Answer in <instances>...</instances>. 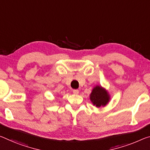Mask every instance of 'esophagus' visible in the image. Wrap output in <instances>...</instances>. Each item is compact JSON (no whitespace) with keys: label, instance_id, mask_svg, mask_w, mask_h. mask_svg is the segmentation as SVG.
Masks as SVG:
<instances>
[{"label":"esophagus","instance_id":"obj_1","mask_svg":"<svg viewBox=\"0 0 150 150\" xmlns=\"http://www.w3.org/2000/svg\"><path fill=\"white\" fill-rule=\"evenodd\" d=\"M73 93H74V94L77 95V94L79 93V90H78V89H73Z\"/></svg>","mask_w":150,"mask_h":150}]
</instances>
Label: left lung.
Masks as SVG:
<instances>
[{"label": "left lung", "instance_id": "left-lung-1", "mask_svg": "<svg viewBox=\"0 0 150 150\" xmlns=\"http://www.w3.org/2000/svg\"><path fill=\"white\" fill-rule=\"evenodd\" d=\"M109 96L105 89L101 86L95 87L90 95V99L94 105L97 108L101 106H105L109 101Z\"/></svg>", "mask_w": 150, "mask_h": 150}]
</instances>
